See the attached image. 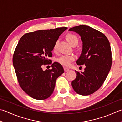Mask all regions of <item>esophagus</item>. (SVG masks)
Wrapping results in <instances>:
<instances>
[{"mask_svg": "<svg viewBox=\"0 0 122 122\" xmlns=\"http://www.w3.org/2000/svg\"><path fill=\"white\" fill-rule=\"evenodd\" d=\"M64 70L65 72H68V71H69V69L68 68H66V67H64Z\"/></svg>", "mask_w": 122, "mask_h": 122, "instance_id": "1", "label": "esophagus"}]
</instances>
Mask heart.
Listing matches in <instances>:
<instances>
[{
	"label": "heart",
	"mask_w": 122,
	"mask_h": 122,
	"mask_svg": "<svg viewBox=\"0 0 122 122\" xmlns=\"http://www.w3.org/2000/svg\"><path fill=\"white\" fill-rule=\"evenodd\" d=\"M66 39L68 42L72 46L74 45H77L78 42V39L75 35L72 34H68L66 36ZM58 41H56L53 46V50L56 51L57 47ZM75 59L73 55H63L57 59V61L62 65L68 66L70 64L71 62Z\"/></svg>",
	"instance_id": "heart-1"
}]
</instances>
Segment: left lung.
<instances>
[{"label":"left lung","mask_w":122,"mask_h":122,"mask_svg":"<svg viewBox=\"0 0 122 122\" xmlns=\"http://www.w3.org/2000/svg\"><path fill=\"white\" fill-rule=\"evenodd\" d=\"M79 35L82 42V52L76 62L85 64L84 72L76 73L71 82L77 94L87 96L96 92L103 84L112 66V52L108 40L103 33L86 25L71 28Z\"/></svg>","instance_id":"8db88e82"}]
</instances>
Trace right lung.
<instances>
[{
	"instance_id": "add662e5",
	"label": "right lung",
	"mask_w": 122,
	"mask_h": 122,
	"mask_svg": "<svg viewBox=\"0 0 122 122\" xmlns=\"http://www.w3.org/2000/svg\"><path fill=\"white\" fill-rule=\"evenodd\" d=\"M67 27L44 30L28 33L21 37L13 58L14 67L20 87L37 100L49 98L53 93L56 79L64 72L61 64H52L51 69L43 70V66L51 64L53 46Z\"/></svg>"
}]
</instances>
